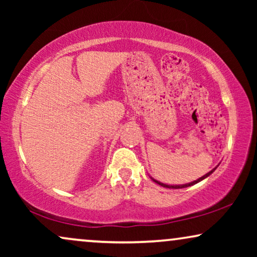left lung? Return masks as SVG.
I'll use <instances>...</instances> for the list:
<instances>
[{"label": "left lung", "instance_id": "obj_1", "mask_svg": "<svg viewBox=\"0 0 257 257\" xmlns=\"http://www.w3.org/2000/svg\"><path fill=\"white\" fill-rule=\"evenodd\" d=\"M217 166H219V165H217ZM217 166L216 167H214L212 171H209L208 173H206L205 175H202L201 178H199V179H196V180H194V181H192V182H188V184H184V185H167V184H164V182H160V181H158V180H156V179H153L152 177H150L151 179H152V180L154 181V182H157L158 185H160V186H163V187H166V188H175V189H178V188H185V187H189V186H193V185H195V184H198V182H200V181H202L203 179H206V178H208L210 174L213 173L214 171L216 170L217 168Z\"/></svg>", "mask_w": 257, "mask_h": 257}]
</instances>
